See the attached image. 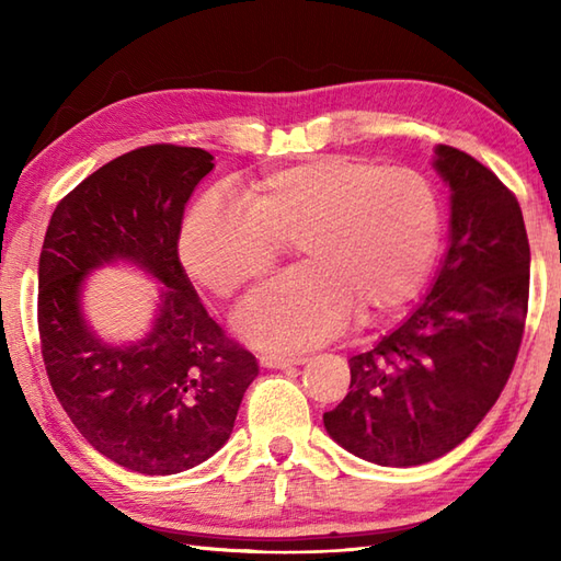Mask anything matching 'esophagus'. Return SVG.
Listing matches in <instances>:
<instances>
[{
    "instance_id": "34e87169",
    "label": "esophagus",
    "mask_w": 561,
    "mask_h": 561,
    "mask_svg": "<svg viewBox=\"0 0 561 561\" xmlns=\"http://www.w3.org/2000/svg\"><path fill=\"white\" fill-rule=\"evenodd\" d=\"M306 359L304 356H287V354H260V366L265 368H291L299 366Z\"/></svg>"
}]
</instances>
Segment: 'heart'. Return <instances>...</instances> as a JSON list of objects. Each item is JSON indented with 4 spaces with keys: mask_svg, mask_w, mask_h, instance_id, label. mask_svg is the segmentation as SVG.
Listing matches in <instances>:
<instances>
[{
    "mask_svg": "<svg viewBox=\"0 0 561 561\" xmlns=\"http://www.w3.org/2000/svg\"><path fill=\"white\" fill-rule=\"evenodd\" d=\"M243 207L197 199L178 253L193 279L231 296L277 265L294 243L301 267L253 291L233 313L238 335L262 350L299 352L330 340L356 308L398 311L420 291L440 238V202L420 171L323 153L255 178Z\"/></svg>",
    "mask_w": 561,
    "mask_h": 561,
    "instance_id": "1",
    "label": "heart"
}]
</instances>
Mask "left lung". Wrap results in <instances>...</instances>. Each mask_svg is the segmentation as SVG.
I'll list each match as a JSON object with an SVG mask.
<instances>
[{"label": "left lung", "instance_id": "left-lung-1", "mask_svg": "<svg viewBox=\"0 0 561 561\" xmlns=\"http://www.w3.org/2000/svg\"><path fill=\"white\" fill-rule=\"evenodd\" d=\"M434 169L450 190V221L432 289L352 356L350 392L323 414L344 450L386 468L462 444L502 396L526 328L530 245L516 195L460 149L438 145Z\"/></svg>", "mask_w": 561, "mask_h": 561}]
</instances>
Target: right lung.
I'll use <instances>...</instances> for the list:
<instances>
[{"label":"right lung","mask_w":561,"mask_h":561,"mask_svg":"<svg viewBox=\"0 0 561 561\" xmlns=\"http://www.w3.org/2000/svg\"><path fill=\"white\" fill-rule=\"evenodd\" d=\"M205 149L151 145L105 163L59 202L38 262L47 378L79 434L139 474H175L233 432L257 362L214 323L178 257L183 211L214 169ZM135 264L162 284L141 341L105 343L80 311L93 270Z\"/></svg>","instance_id":"right-lung-1"}]
</instances>
